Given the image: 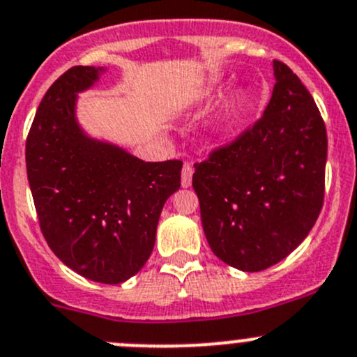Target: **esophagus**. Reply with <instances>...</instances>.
Listing matches in <instances>:
<instances>
[{"label": "esophagus", "instance_id": "1", "mask_svg": "<svg viewBox=\"0 0 357 357\" xmlns=\"http://www.w3.org/2000/svg\"><path fill=\"white\" fill-rule=\"evenodd\" d=\"M192 174H194V168L190 165H183L182 168V187H190L192 183Z\"/></svg>", "mask_w": 357, "mask_h": 357}]
</instances>
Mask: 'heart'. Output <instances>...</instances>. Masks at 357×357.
I'll list each match as a JSON object with an SVG mask.
<instances>
[{
	"instance_id": "obj_1",
	"label": "heart",
	"mask_w": 357,
	"mask_h": 357,
	"mask_svg": "<svg viewBox=\"0 0 357 357\" xmlns=\"http://www.w3.org/2000/svg\"><path fill=\"white\" fill-rule=\"evenodd\" d=\"M220 93L218 88H208L203 95H201V102H210L213 100L217 95ZM246 102V93L245 90L238 88V90L232 91L227 98L224 100V104L218 107V111L215 112V116L210 121V133L213 137H224L231 132L232 128L238 123L239 116H241L243 107H245Z\"/></svg>"
}]
</instances>
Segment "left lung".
Instances as JSON below:
<instances>
[{
    "mask_svg": "<svg viewBox=\"0 0 357 357\" xmlns=\"http://www.w3.org/2000/svg\"><path fill=\"white\" fill-rule=\"evenodd\" d=\"M274 90L262 119L229 147L196 163L192 187L211 252L259 273L287 259L319 217L328 139L297 74L274 60Z\"/></svg>",
    "mask_w": 357,
    "mask_h": 357,
    "instance_id": "8db88e82",
    "label": "left lung"
}]
</instances>
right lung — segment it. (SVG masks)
<instances>
[{"mask_svg": "<svg viewBox=\"0 0 357 357\" xmlns=\"http://www.w3.org/2000/svg\"><path fill=\"white\" fill-rule=\"evenodd\" d=\"M107 67L76 66L48 88L26 144L27 178L52 252L86 280L119 284L151 257L161 210L180 189V161H142L90 135L79 93Z\"/></svg>", "mask_w": 357, "mask_h": 357, "instance_id": "right-lung-1", "label": "right lung"}]
</instances>
